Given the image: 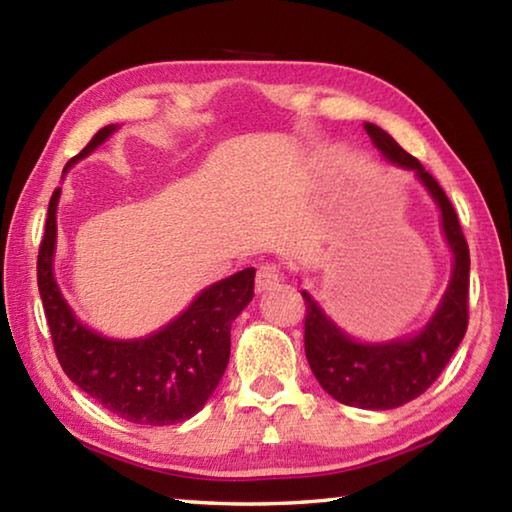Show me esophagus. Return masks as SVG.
I'll use <instances>...</instances> for the list:
<instances>
[{
    "mask_svg": "<svg viewBox=\"0 0 512 512\" xmlns=\"http://www.w3.org/2000/svg\"><path fill=\"white\" fill-rule=\"evenodd\" d=\"M282 280V271H280V266H275V264H262L259 266V271H257V280H255V289L262 293V291H268V289H273L277 282Z\"/></svg>",
    "mask_w": 512,
    "mask_h": 512,
    "instance_id": "esophagus-1",
    "label": "esophagus"
}]
</instances>
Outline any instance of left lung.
<instances>
[{"label":"left lung","mask_w":512,"mask_h":512,"mask_svg":"<svg viewBox=\"0 0 512 512\" xmlns=\"http://www.w3.org/2000/svg\"><path fill=\"white\" fill-rule=\"evenodd\" d=\"M372 144L388 160L418 173L443 214V230L454 253L452 282L433 318L420 334L391 343H357L343 334L307 291L305 298V354L318 384L334 400L359 409H395L415 400L440 377V372L461 345L470 309V248L458 223L454 205L445 189L422 167L418 158L406 153L391 135L375 124H366Z\"/></svg>","instance_id":"obj_1"}]
</instances>
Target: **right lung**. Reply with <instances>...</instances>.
I'll list each match as a JSON object with an SVG mask.
<instances>
[{
    "instance_id": "obj_1",
    "label": "right lung",
    "mask_w": 512,
    "mask_h": 512,
    "mask_svg": "<svg viewBox=\"0 0 512 512\" xmlns=\"http://www.w3.org/2000/svg\"><path fill=\"white\" fill-rule=\"evenodd\" d=\"M112 131L115 126H103L67 162L65 171L106 142ZM58 196L60 189L51 194L45 237L38 250V289L65 375L103 409L128 422L164 427L189 420L210 400L228 366L230 327L255 296V268L212 284L187 311L149 339H106L74 318L54 280Z\"/></svg>"
}]
</instances>
